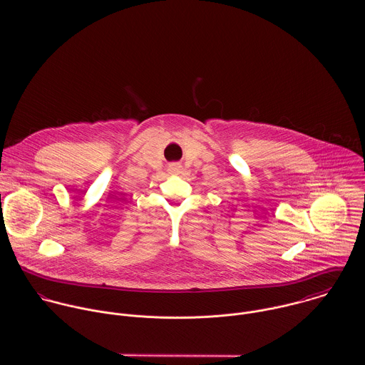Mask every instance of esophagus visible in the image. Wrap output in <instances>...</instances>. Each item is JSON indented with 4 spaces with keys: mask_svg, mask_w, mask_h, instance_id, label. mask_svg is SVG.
<instances>
[{
    "mask_svg": "<svg viewBox=\"0 0 365 365\" xmlns=\"http://www.w3.org/2000/svg\"><path fill=\"white\" fill-rule=\"evenodd\" d=\"M168 170L171 171V173H180V170H181V165L180 164H177V163H173V164H170V167H168Z\"/></svg>",
    "mask_w": 365,
    "mask_h": 365,
    "instance_id": "34e87169",
    "label": "esophagus"
}]
</instances>
